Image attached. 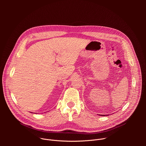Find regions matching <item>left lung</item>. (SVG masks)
I'll return each mask as SVG.
<instances>
[{"mask_svg": "<svg viewBox=\"0 0 146 146\" xmlns=\"http://www.w3.org/2000/svg\"><path fill=\"white\" fill-rule=\"evenodd\" d=\"M101 116H105V115H100ZM107 115H106V116H107Z\"/></svg>", "mask_w": 146, "mask_h": 146, "instance_id": "left-lung-1", "label": "left lung"}]
</instances>
